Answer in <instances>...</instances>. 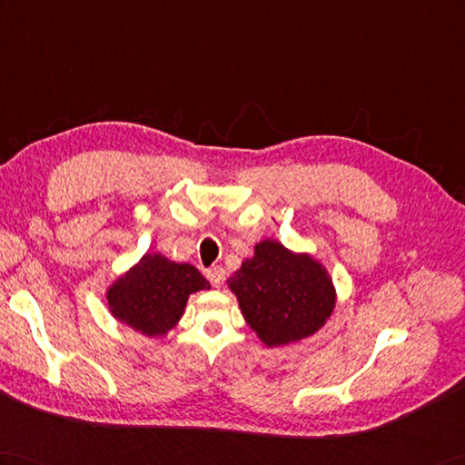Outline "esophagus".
I'll return each instance as SVG.
<instances>
[{
	"instance_id": "34e87169",
	"label": "esophagus",
	"mask_w": 465,
	"mask_h": 465,
	"mask_svg": "<svg viewBox=\"0 0 465 465\" xmlns=\"http://www.w3.org/2000/svg\"><path fill=\"white\" fill-rule=\"evenodd\" d=\"M206 277L213 287H222L225 282V269L223 267H210L206 272Z\"/></svg>"
}]
</instances>
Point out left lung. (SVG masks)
<instances>
[{
    "mask_svg": "<svg viewBox=\"0 0 465 465\" xmlns=\"http://www.w3.org/2000/svg\"><path fill=\"white\" fill-rule=\"evenodd\" d=\"M230 289L257 337L282 347L319 331L331 317L334 289L327 272L309 255H295L265 240L230 277Z\"/></svg>",
    "mask_w": 465,
    "mask_h": 465,
    "instance_id": "obj_1",
    "label": "left lung"
}]
</instances>
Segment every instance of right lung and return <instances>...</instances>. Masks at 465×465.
Instances as JSON below:
<instances>
[{
    "mask_svg": "<svg viewBox=\"0 0 465 465\" xmlns=\"http://www.w3.org/2000/svg\"><path fill=\"white\" fill-rule=\"evenodd\" d=\"M210 289L196 267L162 255H144L134 269L109 289L113 315L134 331L160 337L182 317L190 293Z\"/></svg>",
    "mask_w": 465,
    "mask_h": 465,
    "instance_id": "add662e5",
    "label": "right lung"
}]
</instances>
